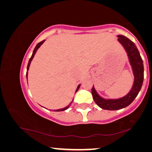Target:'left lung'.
<instances>
[{"label": "left lung", "instance_id": "obj_1", "mask_svg": "<svg viewBox=\"0 0 152 152\" xmlns=\"http://www.w3.org/2000/svg\"><path fill=\"white\" fill-rule=\"evenodd\" d=\"M118 40L125 49L129 58L130 65L134 75L133 87L129 93L125 96L118 99H104L100 97L95 90L94 87L91 89L93 99L100 108L107 110H118L126 107L132 103L137 96L142 87L144 78V67L142 60L136 45L129 38L123 35H118Z\"/></svg>", "mask_w": 152, "mask_h": 152}]
</instances>
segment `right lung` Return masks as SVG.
Segmentation results:
<instances>
[{
    "instance_id": "add662e5",
    "label": "right lung",
    "mask_w": 152,
    "mask_h": 152,
    "mask_svg": "<svg viewBox=\"0 0 152 152\" xmlns=\"http://www.w3.org/2000/svg\"><path fill=\"white\" fill-rule=\"evenodd\" d=\"M45 42V40H42V41H41V42H38V43L36 45V48H34V51H33V53H32V55H31V58H29V63H28V65H27V73H26V76H27V71H28L29 70V65H30V63H31V61H32V59H33V58H34V55H35V54H36V51L38 50V49L40 48V46H41V45L43 43V42ZM80 85H78V87H77V89H76V92L78 90V89H79V87H80ZM73 102V100H72V101L70 102L69 103V104L68 106H67V107H64V108H62V109H58V110H54L55 112H61V111H64V110H67V109H68L69 108V107L71 105V104H72V102Z\"/></svg>"
}]
</instances>
